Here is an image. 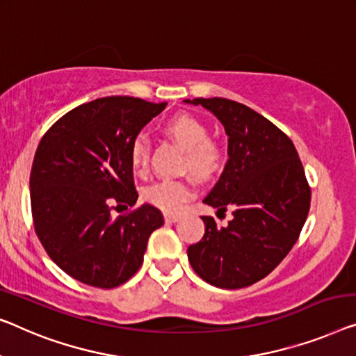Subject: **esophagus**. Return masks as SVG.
Masks as SVG:
<instances>
[{"mask_svg":"<svg viewBox=\"0 0 356 356\" xmlns=\"http://www.w3.org/2000/svg\"><path fill=\"white\" fill-rule=\"evenodd\" d=\"M179 219H180V217L177 214H169V212L164 214V220L169 222V224H174V222H177Z\"/></svg>","mask_w":356,"mask_h":356,"instance_id":"obj_1","label":"esophagus"}]
</instances>
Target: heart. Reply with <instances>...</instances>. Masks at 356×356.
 <instances>
[{"label":"heart","mask_w":356,"mask_h":356,"mask_svg":"<svg viewBox=\"0 0 356 356\" xmlns=\"http://www.w3.org/2000/svg\"><path fill=\"white\" fill-rule=\"evenodd\" d=\"M164 134L184 150L182 168L201 180L217 176L225 164V148L219 140L209 137V129L193 115L172 116L163 127ZM150 160V144L144 136L132 142L129 161L136 172H145ZM195 196L192 179L161 180L144 190V200L164 212H179Z\"/></svg>","instance_id":"obj_1"}]
</instances>
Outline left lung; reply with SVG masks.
I'll return each instance as SVG.
<instances>
[{
    "label": "left lung",
    "instance_id": "obj_1",
    "mask_svg": "<svg viewBox=\"0 0 356 356\" xmlns=\"http://www.w3.org/2000/svg\"><path fill=\"white\" fill-rule=\"evenodd\" d=\"M185 102L212 111L225 127L229 161L204 203L219 212L233 209L227 227L201 216L206 230L188 246V261L206 283L246 288L267 277L294 246L309 216L310 185L289 137L257 111L222 97Z\"/></svg>",
    "mask_w": 356,
    "mask_h": 356
}]
</instances>
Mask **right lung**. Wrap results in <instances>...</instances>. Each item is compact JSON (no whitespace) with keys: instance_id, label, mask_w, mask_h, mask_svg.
Wrapping results in <instances>:
<instances>
[{"instance_id":"add662e5","label":"right lung","mask_w":356,"mask_h":356,"mask_svg":"<svg viewBox=\"0 0 356 356\" xmlns=\"http://www.w3.org/2000/svg\"><path fill=\"white\" fill-rule=\"evenodd\" d=\"M168 102L111 95L78 105L40 140L30 172L35 232L47 256L72 278L100 289L126 283L144 262L155 206L140 204L129 150ZM111 204L133 209L114 219Z\"/></svg>"}]
</instances>
